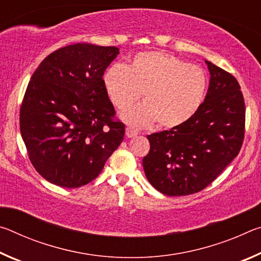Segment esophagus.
<instances>
[{"instance_id": "obj_1", "label": "esophagus", "mask_w": 261, "mask_h": 261, "mask_svg": "<svg viewBox=\"0 0 261 261\" xmlns=\"http://www.w3.org/2000/svg\"><path fill=\"white\" fill-rule=\"evenodd\" d=\"M125 135L127 138H134L137 135H138V131H136L135 129H132V127H126L125 130Z\"/></svg>"}]
</instances>
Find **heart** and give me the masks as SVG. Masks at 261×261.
I'll use <instances>...</instances> for the list:
<instances>
[{"label": "heart", "instance_id": "1", "mask_svg": "<svg viewBox=\"0 0 261 261\" xmlns=\"http://www.w3.org/2000/svg\"><path fill=\"white\" fill-rule=\"evenodd\" d=\"M103 86L118 109H126L140 98L145 103L126 110L127 124L147 126L156 122L161 129H173L192 118L206 96L204 71L162 51H143L130 64H113L103 74Z\"/></svg>", "mask_w": 261, "mask_h": 261}]
</instances>
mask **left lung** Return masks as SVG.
<instances>
[{"label": "left lung", "mask_w": 261, "mask_h": 261, "mask_svg": "<svg viewBox=\"0 0 261 261\" xmlns=\"http://www.w3.org/2000/svg\"><path fill=\"white\" fill-rule=\"evenodd\" d=\"M210 86L192 118L170 130L147 136L143 159L148 182L166 196H188L210 185L241 151L245 105L236 78L205 61Z\"/></svg>", "instance_id": "1"}]
</instances>
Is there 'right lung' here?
Here are the masks:
<instances>
[{
  "label": "right lung",
  "mask_w": 261,
  "mask_h": 261,
  "mask_svg": "<svg viewBox=\"0 0 261 261\" xmlns=\"http://www.w3.org/2000/svg\"><path fill=\"white\" fill-rule=\"evenodd\" d=\"M116 47L74 43L43 60L31 77L20 107V134L43 178L79 188L96 178L124 138L102 76Z\"/></svg>",
  "instance_id": "1"
}]
</instances>
